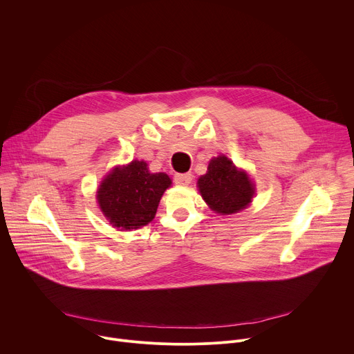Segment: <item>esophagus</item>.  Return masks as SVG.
Returning <instances> with one entry per match:
<instances>
[{"instance_id": "esophagus-1", "label": "esophagus", "mask_w": 354, "mask_h": 354, "mask_svg": "<svg viewBox=\"0 0 354 354\" xmlns=\"http://www.w3.org/2000/svg\"><path fill=\"white\" fill-rule=\"evenodd\" d=\"M174 180L176 185H182V186H186L192 182V174H176L174 176Z\"/></svg>"}]
</instances>
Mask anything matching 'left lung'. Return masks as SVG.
Here are the masks:
<instances>
[{"label": "left lung", "mask_w": 354, "mask_h": 354, "mask_svg": "<svg viewBox=\"0 0 354 354\" xmlns=\"http://www.w3.org/2000/svg\"><path fill=\"white\" fill-rule=\"evenodd\" d=\"M201 197L218 214H232L245 209L255 194L254 183L243 171L224 156L213 158L207 174L197 182Z\"/></svg>", "instance_id": "obj_1"}]
</instances>
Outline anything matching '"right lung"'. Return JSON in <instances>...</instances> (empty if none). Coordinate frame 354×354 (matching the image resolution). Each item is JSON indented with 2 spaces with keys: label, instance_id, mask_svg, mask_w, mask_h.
<instances>
[{
  "label": "right lung",
  "instance_id": "obj_1",
  "mask_svg": "<svg viewBox=\"0 0 354 354\" xmlns=\"http://www.w3.org/2000/svg\"><path fill=\"white\" fill-rule=\"evenodd\" d=\"M167 174H149L144 161L116 168L99 186L97 203L112 225L133 230L156 217L160 200L169 187Z\"/></svg>",
  "mask_w": 354,
  "mask_h": 354
}]
</instances>
